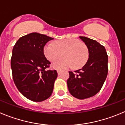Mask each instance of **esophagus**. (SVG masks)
Here are the masks:
<instances>
[{"instance_id":"1","label":"esophagus","mask_w":125,"mask_h":125,"mask_svg":"<svg viewBox=\"0 0 125 125\" xmlns=\"http://www.w3.org/2000/svg\"><path fill=\"white\" fill-rule=\"evenodd\" d=\"M57 73H58V75H60L61 73V70H57Z\"/></svg>"}]
</instances>
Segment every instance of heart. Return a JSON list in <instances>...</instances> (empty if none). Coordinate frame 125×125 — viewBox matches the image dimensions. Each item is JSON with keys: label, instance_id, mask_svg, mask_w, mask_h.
<instances>
[{"label": "heart", "instance_id": "1", "mask_svg": "<svg viewBox=\"0 0 125 125\" xmlns=\"http://www.w3.org/2000/svg\"><path fill=\"white\" fill-rule=\"evenodd\" d=\"M43 53L50 62H55L62 57L65 58L55 62L53 67L58 69L73 67L75 69L82 68L86 63L89 52L85 43L77 39H69L49 42L43 48Z\"/></svg>", "mask_w": 125, "mask_h": 125}]
</instances>
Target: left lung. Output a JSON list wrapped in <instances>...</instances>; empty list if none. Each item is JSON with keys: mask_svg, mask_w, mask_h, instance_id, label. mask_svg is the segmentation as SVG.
<instances>
[{"mask_svg": "<svg viewBox=\"0 0 125 125\" xmlns=\"http://www.w3.org/2000/svg\"><path fill=\"white\" fill-rule=\"evenodd\" d=\"M88 49L89 58L83 68L69 72L67 80L71 95L78 99L94 96L103 86L108 74V55L105 48L95 40L80 37Z\"/></svg>", "mask_w": 125, "mask_h": 125, "instance_id": "8db88e82", "label": "left lung"}]
</instances>
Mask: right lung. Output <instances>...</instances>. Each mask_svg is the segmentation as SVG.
<instances>
[{
	"instance_id": "add662e5",
	"label": "right lung",
	"mask_w": 125,
	"mask_h": 125,
	"mask_svg": "<svg viewBox=\"0 0 125 125\" xmlns=\"http://www.w3.org/2000/svg\"><path fill=\"white\" fill-rule=\"evenodd\" d=\"M53 38L39 33L21 37L12 50L11 68L17 89L27 98L42 102L51 96L57 77L55 70H47L51 63L43 53L46 43Z\"/></svg>"
}]
</instances>
